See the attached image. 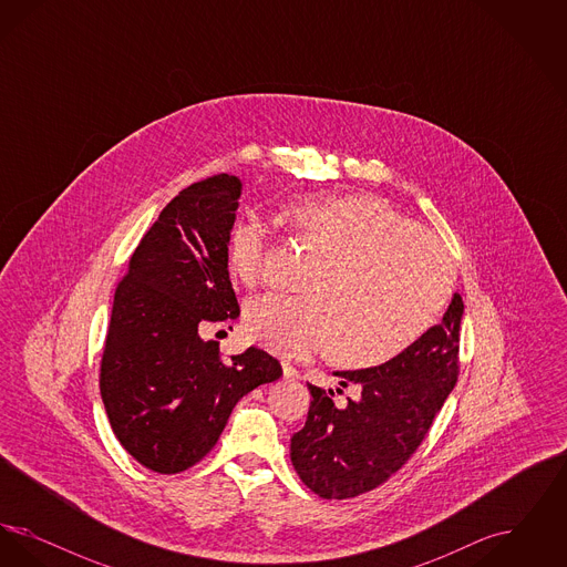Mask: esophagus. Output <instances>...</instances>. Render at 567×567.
<instances>
[{"label": "esophagus", "instance_id": "obj_1", "mask_svg": "<svg viewBox=\"0 0 567 567\" xmlns=\"http://www.w3.org/2000/svg\"><path fill=\"white\" fill-rule=\"evenodd\" d=\"M297 377H299V374H297V370L291 365V363H282V378H287V380H296Z\"/></svg>", "mask_w": 567, "mask_h": 567}]
</instances>
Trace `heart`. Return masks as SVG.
<instances>
[{"label":"heart","mask_w":567,"mask_h":567,"mask_svg":"<svg viewBox=\"0 0 567 567\" xmlns=\"http://www.w3.org/2000/svg\"><path fill=\"white\" fill-rule=\"evenodd\" d=\"M287 215L310 231L327 259L308 276L306 296L268 293L248 301L246 336L280 357L301 359L336 344L351 368H377L414 347L446 310L455 266L446 248L368 193H312ZM268 255V229L238 216L227 236L229 268L255 287Z\"/></svg>","instance_id":"obj_1"}]
</instances>
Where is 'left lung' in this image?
<instances>
[{"label": "left lung", "mask_w": 567, "mask_h": 567, "mask_svg": "<svg viewBox=\"0 0 567 567\" xmlns=\"http://www.w3.org/2000/svg\"><path fill=\"white\" fill-rule=\"evenodd\" d=\"M461 317L463 299L455 293L442 323L400 357L333 372L357 391L344 405L308 384V419L291 437V461L303 485L324 499H349L386 483L412 457L457 382Z\"/></svg>", "instance_id": "left-lung-1"}]
</instances>
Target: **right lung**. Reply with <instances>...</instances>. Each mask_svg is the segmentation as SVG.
<instances>
[{
	"instance_id": "right-lung-1",
	"label": "right lung",
	"mask_w": 567,
	"mask_h": 567,
	"mask_svg": "<svg viewBox=\"0 0 567 567\" xmlns=\"http://www.w3.org/2000/svg\"><path fill=\"white\" fill-rule=\"evenodd\" d=\"M243 183L218 174L181 190L135 248L118 282L100 391L110 427L144 467L178 474L206 457L234 405L282 377L261 349L225 359L204 340L238 319L227 236Z\"/></svg>"
}]
</instances>
